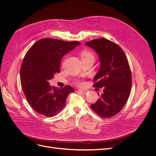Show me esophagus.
<instances>
[{
  "label": "esophagus",
  "mask_w": 156,
  "mask_h": 156,
  "mask_svg": "<svg viewBox=\"0 0 156 156\" xmlns=\"http://www.w3.org/2000/svg\"><path fill=\"white\" fill-rule=\"evenodd\" d=\"M78 92H81V93H82L83 94H86L88 91V90H83V89H79L78 90Z\"/></svg>",
  "instance_id": "34e87169"
}]
</instances>
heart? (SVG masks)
Instances as JSON below:
<instances>
[{
    "label": "heart",
    "instance_id": "heart-1",
    "mask_svg": "<svg viewBox=\"0 0 156 156\" xmlns=\"http://www.w3.org/2000/svg\"><path fill=\"white\" fill-rule=\"evenodd\" d=\"M81 57L82 60H87V59H92L94 60V55L91 53L90 51L87 50H84L81 52ZM77 83L79 85L82 84V83L79 81H77Z\"/></svg>",
    "mask_w": 156,
    "mask_h": 156
}]
</instances>
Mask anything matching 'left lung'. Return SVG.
Returning a JSON list of instances; mask_svg holds the SVG:
<instances>
[{"label": "left lung", "mask_w": 156, "mask_h": 156, "mask_svg": "<svg viewBox=\"0 0 156 156\" xmlns=\"http://www.w3.org/2000/svg\"><path fill=\"white\" fill-rule=\"evenodd\" d=\"M85 45L95 51L100 60L94 87L103 88L91 108L101 117H112L122 110L129 96L131 73L128 61L120 46L107 39L93 40Z\"/></svg>", "instance_id": "1"}]
</instances>
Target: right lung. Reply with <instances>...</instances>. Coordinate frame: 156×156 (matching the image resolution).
Masks as SVG:
<instances>
[{
	"mask_svg": "<svg viewBox=\"0 0 156 156\" xmlns=\"http://www.w3.org/2000/svg\"><path fill=\"white\" fill-rule=\"evenodd\" d=\"M79 45L78 41L44 38L27 51L20 70L21 84L28 102L39 114L56 116L65 107L68 94L75 91L69 85L52 87L49 81L60 72L63 56Z\"/></svg>",
	"mask_w": 156,
	"mask_h": 156,
	"instance_id": "right-lung-1",
	"label": "right lung"
}]
</instances>
